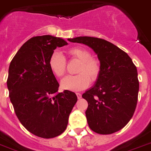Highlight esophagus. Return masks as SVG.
Wrapping results in <instances>:
<instances>
[{
	"label": "esophagus",
	"instance_id": "34e87169",
	"mask_svg": "<svg viewBox=\"0 0 151 151\" xmlns=\"http://www.w3.org/2000/svg\"><path fill=\"white\" fill-rule=\"evenodd\" d=\"M76 95H77V97H78V99H81V98L82 95H81V93H76Z\"/></svg>",
	"mask_w": 151,
	"mask_h": 151
}]
</instances>
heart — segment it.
Returning a JSON list of instances; mask_svg holds the SVG:
<instances>
[{
	"mask_svg": "<svg viewBox=\"0 0 151 151\" xmlns=\"http://www.w3.org/2000/svg\"><path fill=\"white\" fill-rule=\"evenodd\" d=\"M68 54L73 59L80 61L75 76H69L61 81L63 89L70 91H81L86 89L92 82L97 81L101 73V62L91 57V53L83 47H73L68 50ZM48 64L54 75L63 78L66 73L67 62L64 56L58 51L54 52L49 58Z\"/></svg>",
	"mask_w": 151,
	"mask_h": 151,
	"instance_id": "heart-1",
	"label": "heart"
}]
</instances>
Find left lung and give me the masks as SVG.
<instances>
[{
    "mask_svg": "<svg viewBox=\"0 0 151 151\" xmlns=\"http://www.w3.org/2000/svg\"><path fill=\"white\" fill-rule=\"evenodd\" d=\"M70 41L92 48L101 64L95 85L82 95L88 103L85 114L90 128L100 134L121 130L133 116L137 103L136 66L127 53L104 39L78 37Z\"/></svg>",
    "mask_w": 151,
    "mask_h": 151,
    "instance_id": "obj_1",
    "label": "left lung"
}]
</instances>
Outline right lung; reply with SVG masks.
<instances>
[{
	"instance_id": "1",
	"label": "right lung",
	"mask_w": 151,
	"mask_h": 151,
	"mask_svg": "<svg viewBox=\"0 0 151 151\" xmlns=\"http://www.w3.org/2000/svg\"><path fill=\"white\" fill-rule=\"evenodd\" d=\"M64 39L37 36L23 44L11 60L7 81L15 114L31 134L53 138L64 132L78 97L72 91L58 93L59 83L48 61Z\"/></svg>"
}]
</instances>
